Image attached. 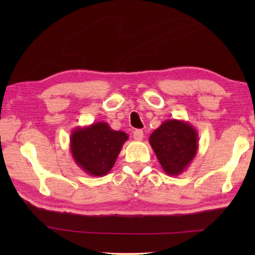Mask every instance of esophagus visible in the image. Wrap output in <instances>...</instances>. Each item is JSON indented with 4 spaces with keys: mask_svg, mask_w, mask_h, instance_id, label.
I'll use <instances>...</instances> for the list:
<instances>
[{
    "mask_svg": "<svg viewBox=\"0 0 255 255\" xmlns=\"http://www.w3.org/2000/svg\"><path fill=\"white\" fill-rule=\"evenodd\" d=\"M133 138H134V140H138V141L142 140L143 139V131L140 130V129L134 130L133 131Z\"/></svg>",
    "mask_w": 255,
    "mask_h": 255,
    "instance_id": "1",
    "label": "esophagus"
}]
</instances>
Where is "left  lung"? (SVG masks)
Returning a JSON list of instances; mask_svg holds the SVG:
<instances>
[{
	"label": "left lung",
	"instance_id": "obj_1",
	"mask_svg": "<svg viewBox=\"0 0 255 255\" xmlns=\"http://www.w3.org/2000/svg\"><path fill=\"white\" fill-rule=\"evenodd\" d=\"M149 142L167 175H180L198 150V133L188 122L167 119L151 133Z\"/></svg>",
	"mask_w": 255,
	"mask_h": 255
}]
</instances>
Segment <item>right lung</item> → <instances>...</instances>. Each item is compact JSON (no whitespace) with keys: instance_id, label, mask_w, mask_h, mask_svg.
<instances>
[{"instance_id":"1","label":"right lung","mask_w":255,"mask_h":255,"mask_svg":"<svg viewBox=\"0 0 255 255\" xmlns=\"http://www.w3.org/2000/svg\"><path fill=\"white\" fill-rule=\"evenodd\" d=\"M127 140L126 132L113 130L107 123L99 122L75 128L70 137V150L75 163L85 173L104 176L115 164Z\"/></svg>"}]
</instances>
